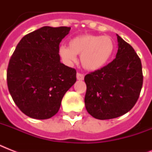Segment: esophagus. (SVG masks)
I'll return each mask as SVG.
<instances>
[{"label":"esophagus","mask_w":152,"mask_h":152,"mask_svg":"<svg viewBox=\"0 0 152 152\" xmlns=\"http://www.w3.org/2000/svg\"><path fill=\"white\" fill-rule=\"evenodd\" d=\"M76 79H77L78 80H83V79H84V75L80 73V72H77V73H76Z\"/></svg>","instance_id":"obj_1"}]
</instances>
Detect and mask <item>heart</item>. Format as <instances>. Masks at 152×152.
I'll return each instance as SVG.
<instances>
[{
  "label": "heart",
  "mask_w": 152,
  "mask_h": 152,
  "mask_svg": "<svg viewBox=\"0 0 152 152\" xmlns=\"http://www.w3.org/2000/svg\"><path fill=\"white\" fill-rule=\"evenodd\" d=\"M114 51V42L110 37L97 34H83L74 37L69 42V47L61 46L58 53L63 61L72 64L76 55H80L83 69L96 71L110 61Z\"/></svg>",
  "instance_id": "heart-1"
}]
</instances>
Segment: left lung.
<instances>
[{
    "instance_id": "left-lung-1",
    "label": "left lung",
    "mask_w": 152,
    "mask_h": 152,
    "mask_svg": "<svg viewBox=\"0 0 152 152\" xmlns=\"http://www.w3.org/2000/svg\"><path fill=\"white\" fill-rule=\"evenodd\" d=\"M116 58L84 77L86 110L93 118L107 120L134 106L143 85L141 61L134 49L118 34Z\"/></svg>"
}]
</instances>
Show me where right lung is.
<instances>
[{
	"instance_id": "obj_1",
	"label": "right lung",
	"mask_w": 152,
	"mask_h": 152,
	"mask_svg": "<svg viewBox=\"0 0 152 152\" xmlns=\"http://www.w3.org/2000/svg\"><path fill=\"white\" fill-rule=\"evenodd\" d=\"M71 27H42L18 43L7 70L8 91L27 116L48 119L58 112L67 91L76 83V69L61 62L60 42Z\"/></svg>"
}]
</instances>
